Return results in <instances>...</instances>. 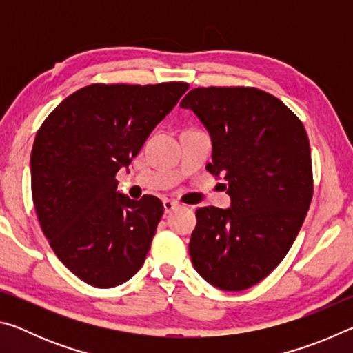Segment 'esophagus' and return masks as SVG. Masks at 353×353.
Here are the masks:
<instances>
[{
    "mask_svg": "<svg viewBox=\"0 0 353 353\" xmlns=\"http://www.w3.org/2000/svg\"><path fill=\"white\" fill-rule=\"evenodd\" d=\"M177 205H179V202H177V201H172V199H163L165 213H170V212H172Z\"/></svg>",
    "mask_w": 353,
    "mask_h": 353,
    "instance_id": "1",
    "label": "esophagus"
}]
</instances>
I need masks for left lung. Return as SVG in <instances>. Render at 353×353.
I'll list each match as a JSON object with an SVG mask.
<instances>
[{
  "mask_svg": "<svg viewBox=\"0 0 353 353\" xmlns=\"http://www.w3.org/2000/svg\"><path fill=\"white\" fill-rule=\"evenodd\" d=\"M212 137L207 171L223 177L230 208L201 207L190 240L194 270L224 291H241L276 270L313 198L305 128L279 98L255 87H199L185 94Z\"/></svg>",
  "mask_w": 353,
  "mask_h": 353,
  "instance_id": "left-lung-1",
  "label": "left lung"
}]
</instances>
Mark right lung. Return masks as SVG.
<instances>
[{"label": "right lung", "mask_w": 353, "mask_h": 353, "mask_svg": "<svg viewBox=\"0 0 353 353\" xmlns=\"http://www.w3.org/2000/svg\"><path fill=\"white\" fill-rule=\"evenodd\" d=\"M187 90V82L92 83L65 98L35 135L31 190L41 232L85 283L112 288L145 263L163 204L118 193L115 176Z\"/></svg>", "instance_id": "obj_1"}]
</instances>
